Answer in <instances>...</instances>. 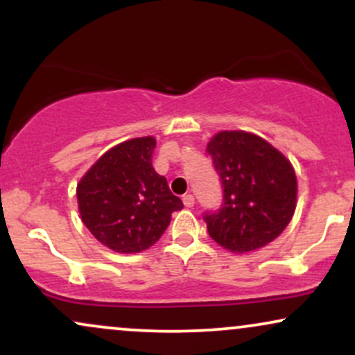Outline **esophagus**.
<instances>
[{"instance_id": "esophagus-1", "label": "esophagus", "mask_w": 355, "mask_h": 355, "mask_svg": "<svg viewBox=\"0 0 355 355\" xmlns=\"http://www.w3.org/2000/svg\"><path fill=\"white\" fill-rule=\"evenodd\" d=\"M183 205L187 207V209H191V207L195 205V198H193V195H190V193H187V195H183Z\"/></svg>"}]
</instances>
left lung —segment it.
I'll use <instances>...</instances> for the list:
<instances>
[{
	"instance_id": "obj_1",
	"label": "left lung",
	"mask_w": 355,
	"mask_h": 355,
	"mask_svg": "<svg viewBox=\"0 0 355 355\" xmlns=\"http://www.w3.org/2000/svg\"><path fill=\"white\" fill-rule=\"evenodd\" d=\"M223 185L222 209L207 211L209 235L234 254L266 247L295 211L294 166L275 146L254 133L218 132L207 145Z\"/></svg>"
}]
</instances>
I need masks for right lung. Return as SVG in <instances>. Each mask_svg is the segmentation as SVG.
I'll list each match as a JSON object with an SVG mask.
<instances>
[{
  "label": "right lung",
  "mask_w": 355,
  "mask_h": 355,
  "mask_svg": "<svg viewBox=\"0 0 355 355\" xmlns=\"http://www.w3.org/2000/svg\"><path fill=\"white\" fill-rule=\"evenodd\" d=\"M153 137L118 144L103 153L76 185L85 227L118 254H138L164 235L183 203L152 165Z\"/></svg>",
  "instance_id": "add662e5"
}]
</instances>
